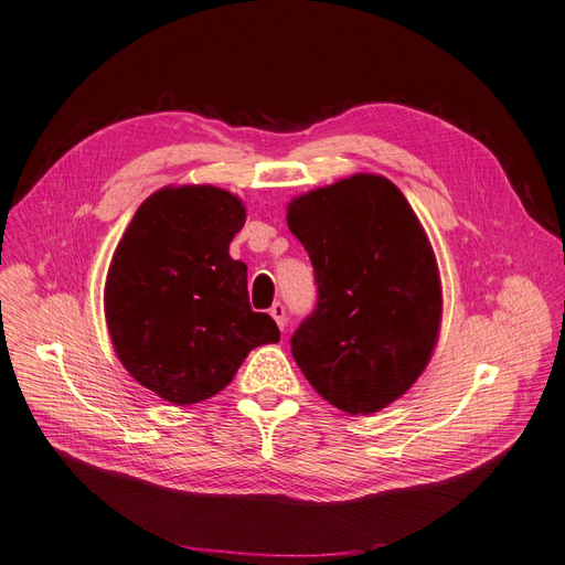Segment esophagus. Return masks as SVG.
Segmentation results:
<instances>
[{
  "label": "esophagus",
  "instance_id": "esophagus-1",
  "mask_svg": "<svg viewBox=\"0 0 565 565\" xmlns=\"http://www.w3.org/2000/svg\"><path fill=\"white\" fill-rule=\"evenodd\" d=\"M269 316L275 318L277 326H279V330H284V328H286V307H284L281 302H275L273 307H269Z\"/></svg>",
  "mask_w": 565,
  "mask_h": 565
}]
</instances>
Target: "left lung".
<instances>
[{"label": "left lung", "mask_w": 565, "mask_h": 565, "mask_svg": "<svg viewBox=\"0 0 565 565\" xmlns=\"http://www.w3.org/2000/svg\"><path fill=\"white\" fill-rule=\"evenodd\" d=\"M286 222L318 286L292 358L339 411L385 408L418 381L438 339L440 279L418 216L390 180L353 175L292 199Z\"/></svg>", "instance_id": "8db88e82"}]
</instances>
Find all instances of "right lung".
<instances>
[{"label":"right lung","instance_id":"1","mask_svg":"<svg viewBox=\"0 0 565 565\" xmlns=\"http://www.w3.org/2000/svg\"><path fill=\"white\" fill-rule=\"evenodd\" d=\"M247 222L231 191L163 186L121 235L106 279V323L127 372L161 399L189 406L224 390L244 358L279 341L249 305L247 265L228 254Z\"/></svg>","mask_w":565,"mask_h":565}]
</instances>
